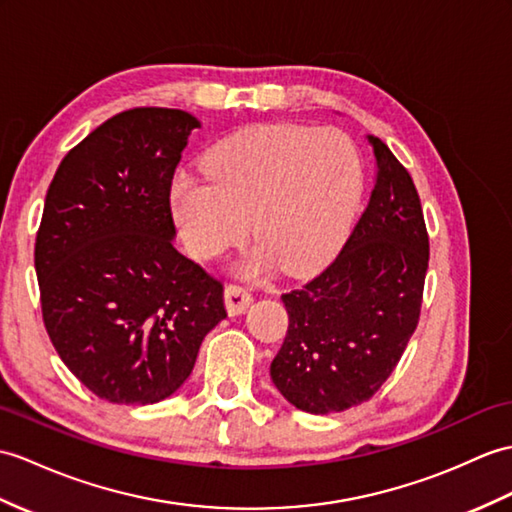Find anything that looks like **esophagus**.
<instances>
[{
  "mask_svg": "<svg viewBox=\"0 0 512 512\" xmlns=\"http://www.w3.org/2000/svg\"><path fill=\"white\" fill-rule=\"evenodd\" d=\"M224 303H227V310L231 316L242 314L248 305L253 303V294L244 290L242 285L237 283H229L227 288H224Z\"/></svg>",
  "mask_w": 512,
  "mask_h": 512,
  "instance_id": "obj_1",
  "label": "esophagus"
}]
</instances>
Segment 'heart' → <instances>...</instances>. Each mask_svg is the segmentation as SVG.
Segmentation results:
<instances>
[{
  "instance_id": "heart-1",
  "label": "heart",
  "mask_w": 512,
  "mask_h": 512,
  "mask_svg": "<svg viewBox=\"0 0 512 512\" xmlns=\"http://www.w3.org/2000/svg\"><path fill=\"white\" fill-rule=\"evenodd\" d=\"M205 174L172 185L187 251L218 257L251 222L255 268L277 261L285 275H307L338 251L364 183L360 152L342 130L296 124L240 130L207 154Z\"/></svg>"
}]
</instances>
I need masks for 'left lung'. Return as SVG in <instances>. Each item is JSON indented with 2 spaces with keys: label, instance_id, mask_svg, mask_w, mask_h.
Listing matches in <instances>:
<instances>
[{
  "label": "left lung",
  "instance_id": "obj_1",
  "mask_svg": "<svg viewBox=\"0 0 512 512\" xmlns=\"http://www.w3.org/2000/svg\"><path fill=\"white\" fill-rule=\"evenodd\" d=\"M377 181L349 240L303 288L281 294L288 334L270 377L292 406L342 412L371 399L419 325L430 237L419 192L382 139Z\"/></svg>",
  "mask_w": 512,
  "mask_h": 512
}]
</instances>
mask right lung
I'll use <instances>...</instances> for the list:
<instances>
[{"instance_id": "add662e5", "label": "right lung", "mask_w": 512, "mask_h": 512, "mask_svg": "<svg viewBox=\"0 0 512 512\" xmlns=\"http://www.w3.org/2000/svg\"><path fill=\"white\" fill-rule=\"evenodd\" d=\"M200 122L161 106L113 115L71 148L34 242L56 353L95 397L157 403L227 318L222 281L172 246V178Z\"/></svg>"}]
</instances>
